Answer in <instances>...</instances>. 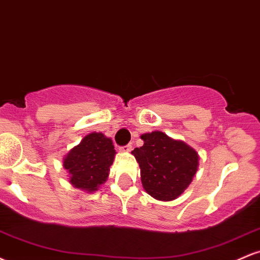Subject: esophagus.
I'll return each instance as SVG.
<instances>
[{
	"label": "esophagus",
	"mask_w": 260,
	"mask_h": 260,
	"mask_svg": "<svg viewBox=\"0 0 260 260\" xmlns=\"http://www.w3.org/2000/svg\"><path fill=\"white\" fill-rule=\"evenodd\" d=\"M120 150L122 151V153H128V151L132 150V145H131V144L123 145V147H120Z\"/></svg>",
	"instance_id": "esophagus-1"
}]
</instances>
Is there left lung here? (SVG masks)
<instances>
[{
	"mask_svg": "<svg viewBox=\"0 0 260 260\" xmlns=\"http://www.w3.org/2000/svg\"><path fill=\"white\" fill-rule=\"evenodd\" d=\"M140 138L144 144L132 154L139 164L143 187L155 199L174 201L194 177L198 154L186 143L171 139L159 131L143 134Z\"/></svg>",
	"mask_w": 260,
	"mask_h": 260,
	"instance_id": "left-lung-1",
	"label": "left lung"
}]
</instances>
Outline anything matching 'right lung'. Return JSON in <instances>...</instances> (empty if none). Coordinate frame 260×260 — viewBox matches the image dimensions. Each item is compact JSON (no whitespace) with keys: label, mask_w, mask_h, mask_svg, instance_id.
I'll return each mask as SVG.
<instances>
[{"label":"right lung","mask_w":260,"mask_h":260,"mask_svg":"<svg viewBox=\"0 0 260 260\" xmlns=\"http://www.w3.org/2000/svg\"><path fill=\"white\" fill-rule=\"evenodd\" d=\"M112 140L103 133H90L74 147L63 160L70 182L76 188L95 192L106 181L115 159Z\"/></svg>","instance_id":"1"}]
</instances>
